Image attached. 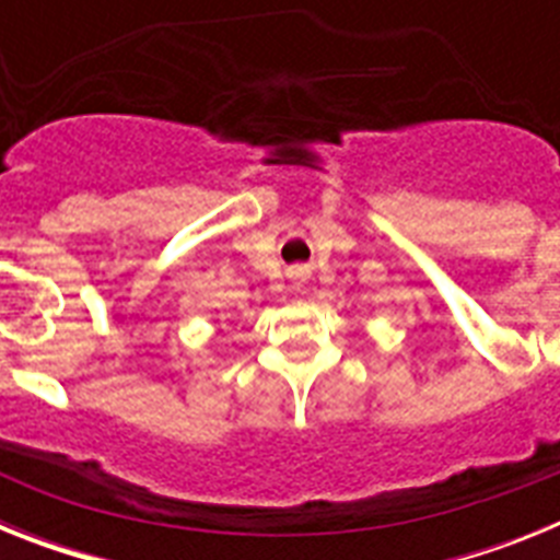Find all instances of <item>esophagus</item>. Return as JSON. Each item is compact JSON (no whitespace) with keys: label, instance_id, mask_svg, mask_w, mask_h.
<instances>
[{"label":"esophagus","instance_id":"obj_1","mask_svg":"<svg viewBox=\"0 0 560 560\" xmlns=\"http://www.w3.org/2000/svg\"><path fill=\"white\" fill-rule=\"evenodd\" d=\"M294 277H296V280H303L305 271H303V269H296V271H294Z\"/></svg>","mask_w":560,"mask_h":560}]
</instances>
